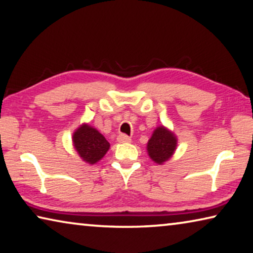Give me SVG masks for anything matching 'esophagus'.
Instances as JSON below:
<instances>
[{"label":"esophagus","mask_w":253,"mask_h":253,"mask_svg":"<svg viewBox=\"0 0 253 253\" xmlns=\"http://www.w3.org/2000/svg\"><path fill=\"white\" fill-rule=\"evenodd\" d=\"M117 140L119 143H129L131 139H130V137H128L127 135L122 134L117 137Z\"/></svg>","instance_id":"esophagus-1"}]
</instances>
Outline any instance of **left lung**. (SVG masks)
Here are the masks:
<instances>
[{
	"label": "left lung",
	"instance_id": "obj_1",
	"mask_svg": "<svg viewBox=\"0 0 253 253\" xmlns=\"http://www.w3.org/2000/svg\"><path fill=\"white\" fill-rule=\"evenodd\" d=\"M177 148V136L169 128L158 126L154 129L146 145L147 154L151 160L158 165H163L173 157Z\"/></svg>",
	"mask_w": 253,
	"mask_h": 253
}]
</instances>
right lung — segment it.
<instances>
[{
    "label": "right lung",
    "mask_w": 253,
    "mask_h": 253,
    "mask_svg": "<svg viewBox=\"0 0 253 253\" xmlns=\"http://www.w3.org/2000/svg\"><path fill=\"white\" fill-rule=\"evenodd\" d=\"M72 145L84 163L93 165L109 151L110 144L95 127L84 123L72 134Z\"/></svg>",
    "instance_id": "right-lung-1"
}]
</instances>
